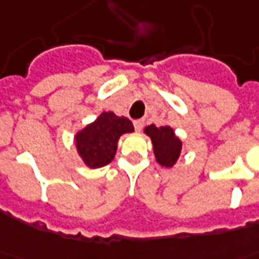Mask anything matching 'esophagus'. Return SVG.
I'll list each match as a JSON object with an SVG mask.
<instances>
[{
	"instance_id": "34e87169",
	"label": "esophagus",
	"mask_w": 259,
	"mask_h": 259,
	"mask_svg": "<svg viewBox=\"0 0 259 259\" xmlns=\"http://www.w3.org/2000/svg\"><path fill=\"white\" fill-rule=\"evenodd\" d=\"M133 124H135V129L137 130V132H140V130L144 127V119H137L133 122Z\"/></svg>"
}]
</instances>
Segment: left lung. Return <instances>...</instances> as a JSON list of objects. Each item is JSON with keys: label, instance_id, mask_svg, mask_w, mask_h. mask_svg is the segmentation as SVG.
Masks as SVG:
<instances>
[{"label": "left lung", "instance_id": "obj_1", "mask_svg": "<svg viewBox=\"0 0 259 259\" xmlns=\"http://www.w3.org/2000/svg\"><path fill=\"white\" fill-rule=\"evenodd\" d=\"M145 133L152 140L158 163L164 167H171L180 158L183 149V143L176 137L173 129L168 126L156 127L155 124H151L145 127Z\"/></svg>", "mask_w": 259, "mask_h": 259}]
</instances>
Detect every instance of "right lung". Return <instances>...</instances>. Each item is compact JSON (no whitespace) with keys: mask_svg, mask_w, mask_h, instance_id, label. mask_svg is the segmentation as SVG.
Returning <instances> with one entry per match:
<instances>
[{"mask_svg":"<svg viewBox=\"0 0 259 259\" xmlns=\"http://www.w3.org/2000/svg\"><path fill=\"white\" fill-rule=\"evenodd\" d=\"M133 130V123L127 118L103 112L97 120L76 135L78 154L89 167H103L114 159L120 136L132 133Z\"/></svg>","mask_w":259,"mask_h":259,"instance_id":"obj_1","label":"right lung"}]
</instances>
